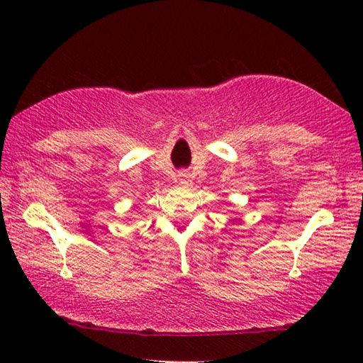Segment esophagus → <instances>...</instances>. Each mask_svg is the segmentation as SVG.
<instances>
[{"label":"esophagus","instance_id":"esophagus-1","mask_svg":"<svg viewBox=\"0 0 363 363\" xmlns=\"http://www.w3.org/2000/svg\"><path fill=\"white\" fill-rule=\"evenodd\" d=\"M179 184H181V186H187V184H189V176L186 173L179 174Z\"/></svg>","mask_w":363,"mask_h":363}]
</instances>
